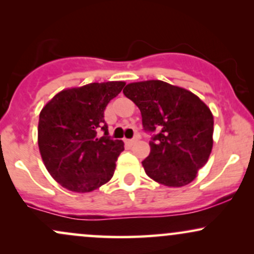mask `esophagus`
<instances>
[{
	"instance_id": "esophagus-1",
	"label": "esophagus",
	"mask_w": 254,
	"mask_h": 254,
	"mask_svg": "<svg viewBox=\"0 0 254 254\" xmlns=\"http://www.w3.org/2000/svg\"><path fill=\"white\" fill-rule=\"evenodd\" d=\"M135 142H136L135 138H132V139H125V143H127L129 145H132L133 143H135Z\"/></svg>"
}]
</instances>
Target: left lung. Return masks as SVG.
<instances>
[{"mask_svg":"<svg viewBox=\"0 0 254 254\" xmlns=\"http://www.w3.org/2000/svg\"><path fill=\"white\" fill-rule=\"evenodd\" d=\"M123 93L141 111L144 130L154 132L142 161L147 176L168 188L193 182L214 143L210 109L190 90L160 80L129 83Z\"/></svg>","mask_w":254,"mask_h":254,"instance_id":"8db88e82","label":"left lung"}]
</instances>
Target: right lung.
<instances>
[{
	"label": "right lung",
	"mask_w": 254,
	"mask_h": 254,
	"mask_svg": "<svg viewBox=\"0 0 254 254\" xmlns=\"http://www.w3.org/2000/svg\"><path fill=\"white\" fill-rule=\"evenodd\" d=\"M124 86L123 81H109L63 89L40 111V155L51 177L66 190L86 193L113 177L124 143L107 136L104 111ZM98 127L105 131L100 139Z\"/></svg>",
	"instance_id": "right-lung-1"
}]
</instances>
